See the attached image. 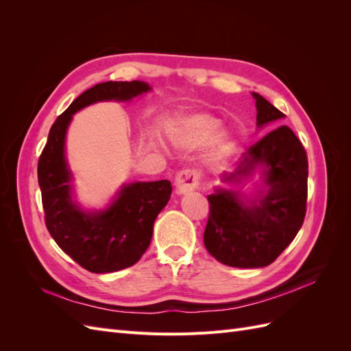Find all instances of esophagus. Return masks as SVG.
Instances as JSON below:
<instances>
[{"label":"esophagus","mask_w":351,"mask_h":351,"mask_svg":"<svg viewBox=\"0 0 351 351\" xmlns=\"http://www.w3.org/2000/svg\"><path fill=\"white\" fill-rule=\"evenodd\" d=\"M199 183V176L193 169H183L182 173H178L176 177V192L178 195H186L193 192L195 187Z\"/></svg>","instance_id":"1"}]
</instances>
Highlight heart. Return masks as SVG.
Returning a JSON list of instances; mask_svg holds the SVG:
<instances>
[{
  "label": "heart",
  "instance_id": "b5f03b06",
  "mask_svg": "<svg viewBox=\"0 0 351 351\" xmlns=\"http://www.w3.org/2000/svg\"><path fill=\"white\" fill-rule=\"evenodd\" d=\"M221 120L206 112H193L182 117L171 130V141L180 149H195L210 142L221 130ZM230 137H222L217 145V155L224 156L231 151Z\"/></svg>",
  "mask_w": 351,
  "mask_h": 351
}]
</instances>
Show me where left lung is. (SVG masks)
Listing matches in <instances>:
<instances>
[{
  "mask_svg": "<svg viewBox=\"0 0 351 351\" xmlns=\"http://www.w3.org/2000/svg\"><path fill=\"white\" fill-rule=\"evenodd\" d=\"M252 95L256 99V125L282 119L284 114L259 93ZM256 167L263 168L265 190L254 199L227 189L208 196L205 247L228 267H268L294 240L304 221L309 165L290 127L280 125L252 145L236 171L222 174V183L241 182Z\"/></svg>",
  "mask_w": 351,
  "mask_h": 351,
  "instance_id": "8db88e82",
  "label": "left lung"
}]
</instances>
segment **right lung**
<instances>
[{
  "label": "right lung",
  "instance_id": "obj_1",
  "mask_svg": "<svg viewBox=\"0 0 351 351\" xmlns=\"http://www.w3.org/2000/svg\"><path fill=\"white\" fill-rule=\"evenodd\" d=\"M151 90L145 82H105L74 99L52 124L39 156L38 182L45 224L60 249L82 268L95 274L129 268L149 246L154 222L171 196V183L124 184L104 210H83L71 199V171L66 161V133L82 108L99 101H130Z\"/></svg>",
  "mask_w": 351,
  "mask_h": 351
}]
</instances>
